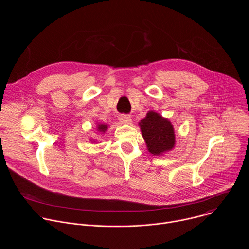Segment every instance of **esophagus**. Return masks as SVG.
I'll return each instance as SVG.
<instances>
[{
    "mask_svg": "<svg viewBox=\"0 0 249 249\" xmlns=\"http://www.w3.org/2000/svg\"><path fill=\"white\" fill-rule=\"evenodd\" d=\"M119 120H120V122H122V123H124V124H130L131 121H132L131 117L128 116V115H125V114L120 115V116H119Z\"/></svg>",
    "mask_w": 249,
    "mask_h": 249,
    "instance_id": "34e87169",
    "label": "esophagus"
}]
</instances>
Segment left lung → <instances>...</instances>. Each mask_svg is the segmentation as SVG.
I'll return each mask as SVG.
<instances>
[{"mask_svg": "<svg viewBox=\"0 0 249 249\" xmlns=\"http://www.w3.org/2000/svg\"><path fill=\"white\" fill-rule=\"evenodd\" d=\"M139 124L151 154L159 156L174 147L175 135L169 120L150 111Z\"/></svg>", "mask_w": 249, "mask_h": 249, "instance_id": "obj_1", "label": "left lung"}]
</instances>
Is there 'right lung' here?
<instances>
[{
	"mask_svg": "<svg viewBox=\"0 0 249 249\" xmlns=\"http://www.w3.org/2000/svg\"><path fill=\"white\" fill-rule=\"evenodd\" d=\"M97 129L100 131V132H105L106 129H107V125H104V124H98L97 125Z\"/></svg>",
	"mask_w": 249,
	"mask_h": 249,
	"instance_id": "add662e5",
	"label": "right lung"
}]
</instances>
